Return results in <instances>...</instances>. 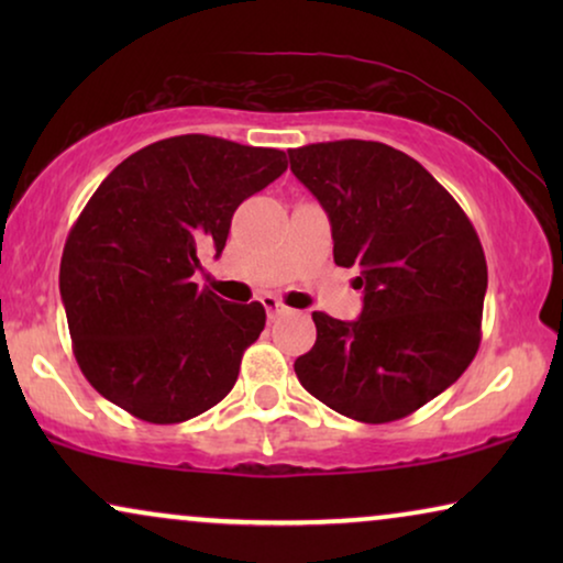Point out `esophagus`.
<instances>
[{
  "label": "esophagus",
  "mask_w": 563,
  "mask_h": 563,
  "mask_svg": "<svg viewBox=\"0 0 563 563\" xmlns=\"http://www.w3.org/2000/svg\"><path fill=\"white\" fill-rule=\"evenodd\" d=\"M264 307H266V314L268 318H279V314H287L289 312V307L282 302V299H276V297H264Z\"/></svg>",
  "instance_id": "1"
}]
</instances>
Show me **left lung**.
I'll list each match as a JSON object with an SVG mask.
<instances>
[{"label":"left lung","mask_w":563,"mask_h":563,"mask_svg":"<svg viewBox=\"0 0 563 563\" xmlns=\"http://www.w3.org/2000/svg\"><path fill=\"white\" fill-rule=\"evenodd\" d=\"M325 207L338 266L358 268L361 318L312 312L318 341L297 379L358 422L407 418L449 389L482 341L487 261L456 199L407 153L376 141L289 151Z\"/></svg>","instance_id":"1"}]
</instances>
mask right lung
I'll list each match as a JSON object with an SVG mask.
<instances>
[{
  "label": "right lung",
  "instance_id": "add662e5",
  "mask_svg": "<svg viewBox=\"0 0 563 563\" xmlns=\"http://www.w3.org/2000/svg\"><path fill=\"white\" fill-rule=\"evenodd\" d=\"M287 172V153L176 135L128 156L84 207L60 258L74 356L104 399L172 426L233 389L266 325L261 302L199 289V251L222 253L243 199Z\"/></svg>",
  "mask_w": 563,
  "mask_h": 563
}]
</instances>
